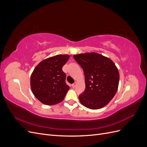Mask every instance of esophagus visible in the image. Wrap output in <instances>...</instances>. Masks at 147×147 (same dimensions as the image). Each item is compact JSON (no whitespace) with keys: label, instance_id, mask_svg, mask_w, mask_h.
I'll return each instance as SVG.
<instances>
[{"label":"esophagus","instance_id":"1","mask_svg":"<svg viewBox=\"0 0 147 147\" xmlns=\"http://www.w3.org/2000/svg\"><path fill=\"white\" fill-rule=\"evenodd\" d=\"M76 83H73L72 84V88H75V86H76Z\"/></svg>","mask_w":147,"mask_h":147}]
</instances>
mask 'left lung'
<instances>
[{
    "label": "left lung",
    "instance_id": "8db88e82",
    "mask_svg": "<svg viewBox=\"0 0 147 147\" xmlns=\"http://www.w3.org/2000/svg\"><path fill=\"white\" fill-rule=\"evenodd\" d=\"M73 57L82 67L85 78V90L79 95L81 104L92 110L104 107L118 90L119 74L116 65L110 59L96 53Z\"/></svg>",
    "mask_w": 147,
    "mask_h": 147
}]
</instances>
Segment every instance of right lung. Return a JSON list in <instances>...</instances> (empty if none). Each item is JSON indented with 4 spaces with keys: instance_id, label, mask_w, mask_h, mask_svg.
<instances>
[{
    "instance_id": "obj_1",
    "label": "right lung",
    "mask_w": 147,
    "mask_h": 147,
    "mask_svg": "<svg viewBox=\"0 0 147 147\" xmlns=\"http://www.w3.org/2000/svg\"><path fill=\"white\" fill-rule=\"evenodd\" d=\"M68 55H58L40 62L30 77L32 93L42 103L48 105L58 104L69 90L66 75L62 67L69 59Z\"/></svg>"
}]
</instances>
